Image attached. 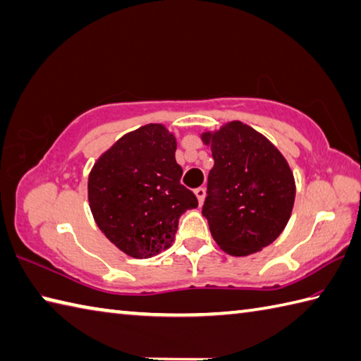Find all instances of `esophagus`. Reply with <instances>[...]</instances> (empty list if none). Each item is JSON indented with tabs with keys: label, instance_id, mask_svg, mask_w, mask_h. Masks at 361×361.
<instances>
[{
	"label": "esophagus",
	"instance_id": "esophagus-1",
	"mask_svg": "<svg viewBox=\"0 0 361 361\" xmlns=\"http://www.w3.org/2000/svg\"><path fill=\"white\" fill-rule=\"evenodd\" d=\"M194 194H195V197H197V200H199V205H202L203 199H205V188H197L194 191Z\"/></svg>",
	"mask_w": 361,
	"mask_h": 361
}]
</instances>
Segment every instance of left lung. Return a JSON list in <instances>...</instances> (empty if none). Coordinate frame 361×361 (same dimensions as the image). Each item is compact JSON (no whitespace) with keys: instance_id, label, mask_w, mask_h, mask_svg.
<instances>
[{"instance_id":"left-lung-1","label":"left lung","mask_w":361,"mask_h":361,"mask_svg":"<svg viewBox=\"0 0 361 361\" xmlns=\"http://www.w3.org/2000/svg\"><path fill=\"white\" fill-rule=\"evenodd\" d=\"M202 140L214 159L202 214L216 243L237 257L271 245L284 231L295 200L284 156L241 121L202 134Z\"/></svg>"}]
</instances>
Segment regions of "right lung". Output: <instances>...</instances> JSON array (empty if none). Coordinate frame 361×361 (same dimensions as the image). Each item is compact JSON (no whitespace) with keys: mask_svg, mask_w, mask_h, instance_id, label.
I'll return each instance as SVG.
<instances>
[{"mask_svg":"<svg viewBox=\"0 0 361 361\" xmlns=\"http://www.w3.org/2000/svg\"><path fill=\"white\" fill-rule=\"evenodd\" d=\"M175 149V137L162 124H147L123 135L91 170L88 200L96 224L130 257L167 249L180 216L199 205L180 183Z\"/></svg>","mask_w":361,"mask_h":361,"instance_id":"1","label":"right lung"}]
</instances>
